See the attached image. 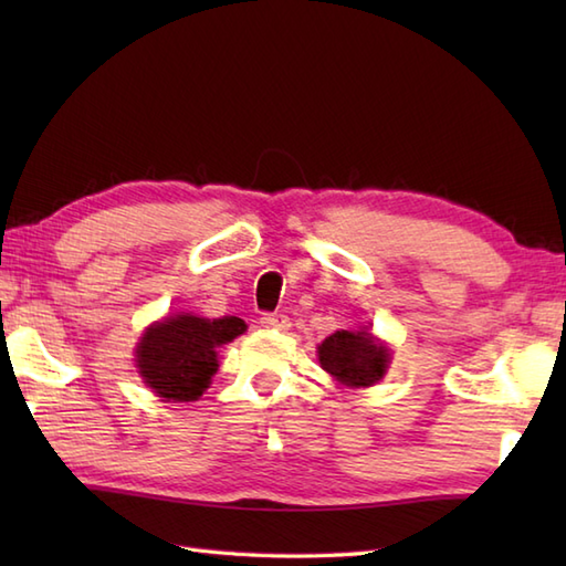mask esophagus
Listing matches in <instances>:
<instances>
[{
    "mask_svg": "<svg viewBox=\"0 0 566 566\" xmlns=\"http://www.w3.org/2000/svg\"><path fill=\"white\" fill-rule=\"evenodd\" d=\"M260 326L268 331H286L290 328V318H286L284 314H264L260 318Z\"/></svg>",
    "mask_w": 566,
    "mask_h": 566,
    "instance_id": "esophagus-1",
    "label": "esophagus"
}]
</instances>
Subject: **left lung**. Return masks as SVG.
Listing matches in <instances>:
<instances>
[{"label":"left lung","mask_w":566,"mask_h":566,"mask_svg":"<svg viewBox=\"0 0 566 566\" xmlns=\"http://www.w3.org/2000/svg\"><path fill=\"white\" fill-rule=\"evenodd\" d=\"M321 367L347 387H371L387 371L389 350L367 331H338L318 347Z\"/></svg>","instance_id":"1"}]
</instances>
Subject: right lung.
I'll return each instance as SVG.
<instances>
[{
	"mask_svg": "<svg viewBox=\"0 0 566 566\" xmlns=\"http://www.w3.org/2000/svg\"><path fill=\"white\" fill-rule=\"evenodd\" d=\"M245 331L235 316L199 318L172 316L150 326L136 350L140 377L167 401H195L219 369L216 347L231 343Z\"/></svg>",
	"mask_w": 566,
	"mask_h": 566,
	"instance_id": "1",
	"label": "right lung"
}]
</instances>
